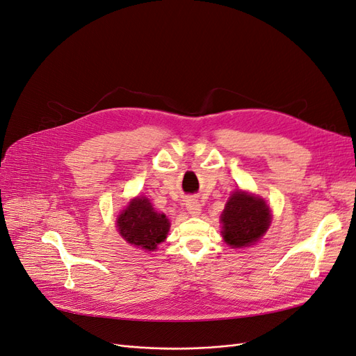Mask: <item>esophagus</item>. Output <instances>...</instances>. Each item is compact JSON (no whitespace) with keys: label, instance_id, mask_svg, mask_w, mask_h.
<instances>
[{"label":"esophagus","instance_id":"esophagus-1","mask_svg":"<svg viewBox=\"0 0 356 356\" xmlns=\"http://www.w3.org/2000/svg\"><path fill=\"white\" fill-rule=\"evenodd\" d=\"M186 208H187V211H188L190 215H199L200 211H202L200 203H199L196 199H188V200L186 202Z\"/></svg>","mask_w":356,"mask_h":356}]
</instances>
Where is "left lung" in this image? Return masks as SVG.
Instances as JSON below:
<instances>
[{
	"label": "left lung",
	"mask_w": 356,
	"mask_h": 356,
	"mask_svg": "<svg viewBox=\"0 0 356 356\" xmlns=\"http://www.w3.org/2000/svg\"><path fill=\"white\" fill-rule=\"evenodd\" d=\"M270 221V208L261 197L236 190L221 213L222 239L232 248L251 246L264 236Z\"/></svg>",
	"instance_id": "obj_1"
}]
</instances>
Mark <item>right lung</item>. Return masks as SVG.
Masks as SVG:
<instances>
[{
    "mask_svg": "<svg viewBox=\"0 0 356 356\" xmlns=\"http://www.w3.org/2000/svg\"><path fill=\"white\" fill-rule=\"evenodd\" d=\"M170 222L159 213L147 197L138 196L129 202L117 217V230L122 238L145 251H154L168 236Z\"/></svg>",
    "mask_w": 356,
    "mask_h": 356,
    "instance_id": "1",
    "label": "right lung"
}]
</instances>
